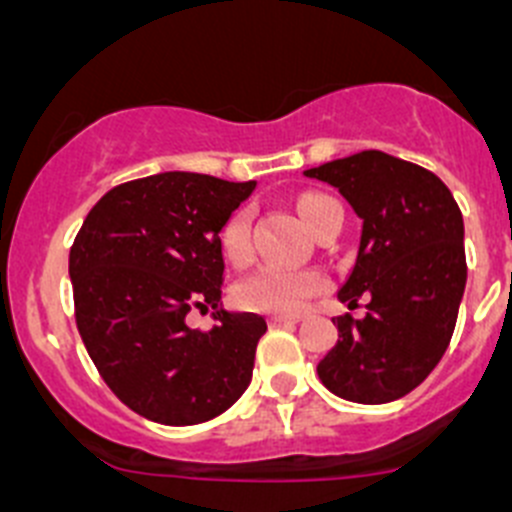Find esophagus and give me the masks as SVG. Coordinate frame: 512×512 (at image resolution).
<instances>
[{
  "label": "esophagus",
  "mask_w": 512,
  "mask_h": 512,
  "mask_svg": "<svg viewBox=\"0 0 512 512\" xmlns=\"http://www.w3.org/2000/svg\"><path fill=\"white\" fill-rule=\"evenodd\" d=\"M300 323L298 315H270V326H295Z\"/></svg>",
  "instance_id": "esophagus-1"
}]
</instances>
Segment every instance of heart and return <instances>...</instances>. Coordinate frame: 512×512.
<instances>
[{
    "label": "heart",
    "mask_w": 512,
    "mask_h": 512,
    "mask_svg": "<svg viewBox=\"0 0 512 512\" xmlns=\"http://www.w3.org/2000/svg\"><path fill=\"white\" fill-rule=\"evenodd\" d=\"M326 194H303L298 199V212L305 224H310L315 207L326 202ZM224 255L232 262H245L250 257V212H237L227 222L222 232ZM326 285L318 270L308 267H285V265H262L252 275H247L234 298L242 308L257 310V313L295 315L310 303Z\"/></svg>",
    "instance_id": "heart-1"
}]
</instances>
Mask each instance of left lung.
Here are the masks:
<instances>
[{"mask_svg":"<svg viewBox=\"0 0 512 512\" xmlns=\"http://www.w3.org/2000/svg\"><path fill=\"white\" fill-rule=\"evenodd\" d=\"M326 181L361 219L356 262L338 300L369 298L364 318L341 315L338 341L318 364L333 394L386 404L417 389L455 333L467 283L465 222L432 171L384 151H361L303 171Z\"/></svg>","mask_w":512,"mask_h":512,"instance_id":"1","label":"left lung"}]
</instances>
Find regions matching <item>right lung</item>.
<instances>
[{
    "label": "right lung",
    "instance_id": "obj_1",
    "mask_svg": "<svg viewBox=\"0 0 512 512\" xmlns=\"http://www.w3.org/2000/svg\"><path fill=\"white\" fill-rule=\"evenodd\" d=\"M255 186L189 171L128 181L75 237L80 336L113 394L151 422H209L250 386L267 323L222 308V229ZM194 307L215 308L212 332L188 328Z\"/></svg>",
    "mask_w": 512,
    "mask_h": 512
}]
</instances>
